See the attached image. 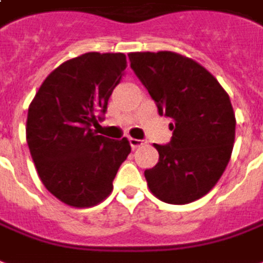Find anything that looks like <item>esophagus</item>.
I'll return each instance as SVG.
<instances>
[{"mask_svg": "<svg viewBox=\"0 0 263 263\" xmlns=\"http://www.w3.org/2000/svg\"><path fill=\"white\" fill-rule=\"evenodd\" d=\"M129 143H130V145H132V148H137V147H140V145L144 144V141H143V140L133 139V137H130Z\"/></svg>", "mask_w": 263, "mask_h": 263, "instance_id": "obj_1", "label": "esophagus"}]
</instances>
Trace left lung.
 Here are the masks:
<instances>
[{"label":"left lung","mask_w":263,"mask_h":263,"mask_svg":"<svg viewBox=\"0 0 263 263\" xmlns=\"http://www.w3.org/2000/svg\"><path fill=\"white\" fill-rule=\"evenodd\" d=\"M130 67L172 119V139L144 176L151 193L170 204L203 197L223 175L233 153L235 115L230 97L204 67L174 51L130 53Z\"/></svg>","instance_id":"left-lung-1"}]
</instances>
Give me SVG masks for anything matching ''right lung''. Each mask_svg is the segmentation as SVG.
Masks as SVG:
<instances>
[{"label":"right lung","mask_w":263,"mask_h":263,"mask_svg":"<svg viewBox=\"0 0 263 263\" xmlns=\"http://www.w3.org/2000/svg\"><path fill=\"white\" fill-rule=\"evenodd\" d=\"M127 67L123 53L85 54L47 76L30 102L26 141L42 183L71 208H92L112 193L113 179L132 151L129 140L91 129Z\"/></svg>","instance_id":"1"}]
</instances>
